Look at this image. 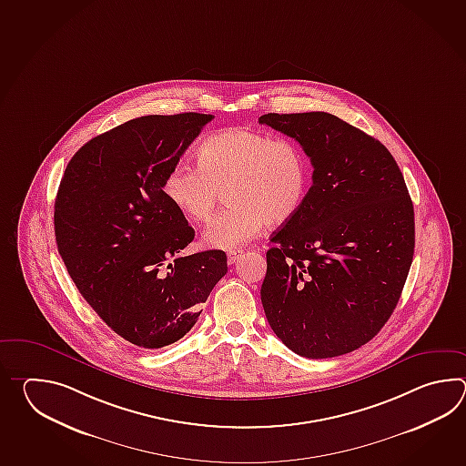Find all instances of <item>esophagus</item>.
Segmentation results:
<instances>
[{"mask_svg": "<svg viewBox=\"0 0 466 466\" xmlns=\"http://www.w3.org/2000/svg\"><path fill=\"white\" fill-rule=\"evenodd\" d=\"M243 255V251H239V249H231L228 251V263L229 265H233V263H237L238 259L241 258Z\"/></svg>", "mask_w": 466, "mask_h": 466, "instance_id": "esophagus-1", "label": "esophagus"}]
</instances>
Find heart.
<instances>
[{"instance_id":"b5f03b06","label":"heart","mask_w":466,"mask_h":466,"mask_svg":"<svg viewBox=\"0 0 466 466\" xmlns=\"http://www.w3.org/2000/svg\"><path fill=\"white\" fill-rule=\"evenodd\" d=\"M197 163H177L163 179V195L181 215L208 221L221 191L228 208L203 233L211 248L243 247L268 225L293 218L307 198L311 169L303 148L251 128H228L205 139Z\"/></svg>"}]
</instances>
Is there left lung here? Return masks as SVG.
Masks as SVG:
<instances>
[{
	"mask_svg": "<svg viewBox=\"0 0 466 466\" xmlns=\"http://www.w3.org/2000/svg\"><path fill=\"white\" fill-rule=\"evenodd\" d=\"M297 139L313 185L273 233L261 303L271 329L305 358L368 343L391 317L415 251V213L385 145L325 111L258 119Z\"/></svg>",
	"mask_w": 466,
	"mask_h": 466,
	"instance_id": "left-lung-1",
	"label": "left lung"
}]
</instances>
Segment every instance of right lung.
Returning <instances> with one entry per match:
<instances>
[{"mask_svg":"<svg viewBox=\"0 0 466 466\" xmlns=\"http://www.w3.org/2000/svg\"><path fill=\"white\" fill-rule=\"evenodd\" d=\"M203 113L129 119L75 153L55 201V235L79 293L116 335L167 347L197 323L227 275V255L181 257L195 238L163 179L201 128Z\"/></svg>","mask_w":466,"mask_h":466,"instance_id":"add662e5","label":"right lung"}]
</instances>
